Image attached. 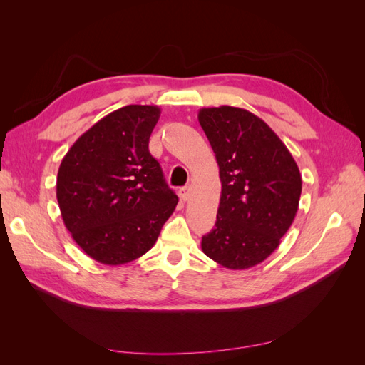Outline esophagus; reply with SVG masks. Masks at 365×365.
Instances as JSON below:
<instances>
[{
    "mask_svg": "<svg viewBox=\"0 0 365 365\" xmlns=\"http://www.w3.org/2000/svg\"><path fill=\"white\" fill-rule=\"evenodd\" d=\"M190 195H192V189L189 185H185V187H181L180 189V197L182 201H187L190 197Z\"/></svg>",
    "mask_w": 365,
    "mask_h": 365,
    "instance_id": "34e87169",
    "label": "esophagus"
}]
</instances>
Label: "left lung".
I'll use <instances>...</instances> for the list:
<instances>
[{
  "mask_svg": "<svg viewBox=\"0 0 365 365\" xmlns=\"http://www.w3.org/2000/svg\"><path fill=\"white\" fill-rule=\"evenodd\" d=\"M197 120L222 182L216 224L201 248L228 269L251 268L271 256L294 222L300 170L277 134L247 109L202 108Z\"/></svg>",
  "mask_w": 365,
  "mask_h": 365,
  "instance_id": "1",
  "label": "left lung"
}]
</instances>
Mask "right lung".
I'll list each match as a JSON object with an SVG mask.
<instances>
[{
    "instance_id": "1",
    "label": "right lung",
    "mask_w": 365,
    "mask_h": 365,
    "mask_svg": "<svg viewBox=\"0 0 365 365\" xmlns=\"http://www.w3.org/2000/svg\"><path fill=\"white\" fill-rule=\"evenodd\" d=\"M160 108L128 105L76 140L63 157L56 196L76 244L103 264H123L155 244L178 204L149 137Z\"/></svg>"
}]
</instances>
